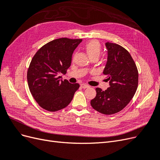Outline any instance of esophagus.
Listing matches in <instances>:
<instances>
[{
    "instance_id": "esophagus-1",
    "label": "esophagus",
    "mask_w": 160,
    "mask_h": 160,
    "mask_svg": "<svg viewBox=\"0 0 160 160\" xmlns=\"http://www.w3.org/2000/svg\"><path fill=\"white\" fill-rule=\"evenodd\" d=\"M81 88H83V89H86V88H89V85H88V84H85V83H83V84H81Z\"/></svg>"
}]
</instances>
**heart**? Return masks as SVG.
<instances>
[{"mask_svg": "<svg viewBox=\"0 0 160 160\" xmlns=\"http://www.w3.org/2000/svg\"><path fill=\"white\" fill-rule=\"evenodd\" d=\"M85 49L90 59L93 57L99 58L101 52V45L99 41L92 40L85 45Z\"/></svg>", "mask_w": 160, "mask_h": 160, "instance_id": "b5f03b06", "label": "heart"}]
</instances>
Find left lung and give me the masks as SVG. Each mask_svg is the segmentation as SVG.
<instances>
[{"mask_svg":"<svg viewBox=\"0 0 160 160\" xmlns=\"http://www.w3.org/2000/svg\"><path fill=\"white\" fill-rule=\"evenodd\" d=\"M108 61L103 71L109 81L105 91L96 88V97L91 101L95 110L105 115L122 111L132 100L138 86V71L129 52L119 45L108 42Z\"/></svg>","mask_w":160,"mask_h":160,"instance_id":"1","label":"left lung"}]
</instances>
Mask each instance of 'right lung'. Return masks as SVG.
<instances>
[{"instance_id": "obj_1", "label": "right lung", "mask_w": 160, "mask_h": 160, "mask_svg": "<svg viewBox=\"0 0 160 160\" xmlns=\"http://www.w3.org/2000/svg\"><path fill=\"white\" fill-rule=\"evenodd\" d=\"M82 39L60 38L51 41L37 51L27 71L31 93L40 107L49 111L66 108L73 98L79 83L61 79L71 66L72 52Z\"/></svg>"}]
</instances>
